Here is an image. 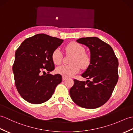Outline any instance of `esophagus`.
<instances>
[{"instance_id":"1","label":"esophagus","mask_w":133,"mask_h":133,"mask_svg":"<svg viewBox=\"0 0 133 133\" xmlns=\"http://www.w3.org/2000/svg\"><path fill=\"white\" fill-rule=\"evenodd\" d=\"M67 79V78H66V77H65V76H63L62 77V80H63V81H65V80Z\"/></svg>"}]
</instances>
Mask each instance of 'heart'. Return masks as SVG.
<instances>
[{
    "mask_svg": "<svg viewBox=\"0 0 133 133\" xmlns=\"http://www.w3.org/2000/svg\"><path fill=\"white\" fill-rule=\"evenodd\" d=\"M66 51L68 53H71L74 55L71 61L72 64L57 67L56 69L57 73L63 76L71 77L79 71L81 66L85 69L89 66L90 57L85 53V49L81 45L75 42L71 43L66 46ZM62 53L59 49H55L51 54V59L53 63L56 65L59 64L62 59Z\"/></svg>",
    "mask_w": 133,
    "mask_h": 133,
    "instance_id": "obj_1",
    "label": "heart"
}]
</instances>
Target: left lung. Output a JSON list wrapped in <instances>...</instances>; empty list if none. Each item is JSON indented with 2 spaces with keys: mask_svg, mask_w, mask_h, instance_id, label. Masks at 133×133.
Segmentation results:
<instances>
[{
  "mask_svg": "<svg viewBox=\"0 0 133 133\" xmlns=\"http://www.w3.org/2000/svg\"><path fill=\"white\" fill-rule=\"evenodd\" d=\"M76 42L89 49L91 59L88 68L82 74L87 81L74 79L70 96L79 107L97 108L109 100L118 81V59L112 47L96 37L81 38Z\"/></svg>",
  "mask_w": 133,
  "mask_h": 133,
  "instance_id": "left-lung-1",
  "label": "left lung"
}]
</instances>
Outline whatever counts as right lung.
I'll use <instances>...</instances> for the list:
<instances>
[{"mask_svg": "<svg viewBox=\"0 0 133 133\" xmlns=\"http://www.w3.org/2000/svg\"><path fill=\"white\" fill-rule=\"evenodd\" d=\"M63 39L45 34H37L21 43L15 52L12 67L15 85L20 96L29 103L39 104L51 97L62 78L54 70L52 52ZM48 71V74L45 73Z\"/></svg>", "mask_w": 133, "mask_h": 133, "instance_id": "obj_1", "label": "right lung"}]
</instances>
